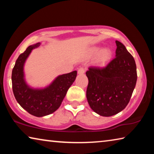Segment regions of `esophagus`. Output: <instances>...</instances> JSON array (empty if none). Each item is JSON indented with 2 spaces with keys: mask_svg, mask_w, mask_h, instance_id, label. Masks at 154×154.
I'll return each mask as SVG.
<instances>
[{
  "mask_svg": "<svg viewBox=\"0 0 154 154\" xmlns=\"http://www.w3.org/2000/svg\"><path fill=\"white\" fill-rule=\"evenodd\" d=\"M85 69L84 67H80L79 69H78V73L80 75H82L85 72Z\"/></svg>",
  "mask_w": 154,
  "mask_h": 154,
  "instance_id": "obj_1",
  "label": "esophagus"
}]
</instances>
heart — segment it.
I'll return each instance as SVG.
<instances>
[{"label": "heart", "mask_w": 154, "mask_h": 154, "mask_svg": "<svg viewBox=\"0 0 154 154\" xmlns=\"http://www.w3.org/2000/svg\"><path fill=\"white\" fill-rule=\"evenodd\" d=\"M98 49H95L94 53H97ZM111 57V51L107 49H103L102 51H100V53L98 54V58L101 62H106Z\"/></svg>", "instance_id": "1"}]
</instances>
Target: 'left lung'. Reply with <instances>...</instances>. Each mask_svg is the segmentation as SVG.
I'll return each mask as SVG.
<instances>
[{
  "instance_id": "1",
  "label": "left lung",
  "mask_w": 154,
  "mask_h": 154,
  "mask_svg": "<svg viewBox=\"0 0 154 154\" xmlns=\"http://www.w3.org/2000/svg\"><path fill=\"white\" fill-rule=\"evenodd\" d=\"M116 58L103 66H91L86 97L91 109L100 116H114L126 108L137 79L134 59L123 44L116 41Z\"/></svg>"
}]
</instances>
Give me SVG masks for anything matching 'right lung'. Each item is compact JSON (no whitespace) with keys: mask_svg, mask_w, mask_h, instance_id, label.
Returning a JSON list of instances; mask_svg holds the SVG:
<instances>
[{"mask_svg":"<svg viewBox=\"0 0 154 154\" xmlns=\"http://www.w3.org/2000/svg\"><path fill=\"white\" fill-rule=\"evenodd\" d=\"M39 45L40 43L30 45L20 54L11 75L13 92L15 99L23 109L36 117L48 116L56 111L77 77V71H74L60 75L45 89L34 90L28 87L24 79L23 67L31 51Z\"/></svg>","mask_w":154,"mask_h":154,"instance_id":"add662e5","label":"right lung"}]
</instances>
